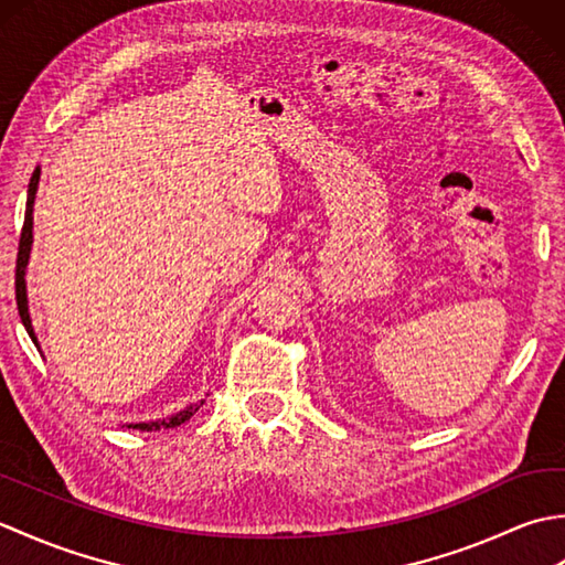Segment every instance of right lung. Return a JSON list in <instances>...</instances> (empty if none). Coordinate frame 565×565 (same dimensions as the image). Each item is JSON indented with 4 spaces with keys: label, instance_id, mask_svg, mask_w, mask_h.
Segmentation results:
<instances>
[{
    "label": "right lung",
    "instance_id": "add662e5",
    "mask_svg": "<svg viewBox=\"0 0 565 565\" xmlns=\"http://www.w3.org/2000/svg\"><path fill=\"white\" fill-rule=\"evenodd\" d=\"M39 179H41V167H35V172L31 177L29 184V199H26V215H23V227H21V239H19V255H17V306H19V316L23 328H26L29 338L33 340V344L39 347V338H35L33 322H31V313H29V294H26V267H29V257H31V245H33V201H35V191H39ZM41 352V347H39ZM201 403H191L186 405L184 411H179L170 417L162 419H150V423H130L126 425L128 429H140V431H160V429H170V427H179L182 423L194 415Z\"/></svg>",
    "mask_w": 565,
    "mask_h": 565
}]
</instances>
